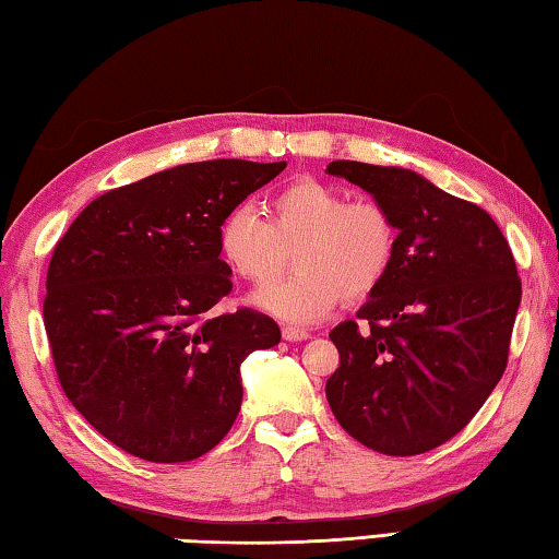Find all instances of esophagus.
I'll return each instance as SVG.
<instances>
[{
	"mask_svg": "<svg viewBox=\"0 0 559 559\" xmlns=\"http://www.w3.org/2000/svg\"><path fill=\"white\" fill-rule=\"evenodd\" d=\"M308 337H310V333L302 328H293V325L283 328V340H288V343H302V340H308Z\"/></svg>",
	"mask_w": 559,
	"mask_h": 559,
	"instance_id": "esophagus-1",
	"label": "esophagus"
}]
</instances>
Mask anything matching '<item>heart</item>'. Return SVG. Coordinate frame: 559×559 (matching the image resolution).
I'll list each match as a JSON object with an SVG mask.
<instances>
[{"instance_id": "1", "label": "heart", "mask_w": 559, "mask_h": 559, "mask_svg": "<svg viewBox=\"0 0 559 559\" xmlns=\"http://www.w3.org/2000/svg\"><path fill=\"white\" fill-rule=\"evenodd\" d=\"M269 214L236 206L219 229V251L236 276L251 283L276 278L293 251L296 271L253 293V306L271 316L318 323L340 298H370L392 271L396 224L380 202H347L343 189L300 177L273 194Z\"/></svg>"}]
</instances>
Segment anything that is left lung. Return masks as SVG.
I'll return each mask as SVG.
<instances>
[{
    "instance_id": "obj_1",
    "label": "left lung",
    "mask_w": 559,
    "mask_h": 559,
    "mask_svg": "<svg viewBox=\"0 0 559 559\" xmlns=\"http://www.w3.org/2000/svg\"><path fill=\"white\" fill-rule=\"evenodd\" d=\"M328 175L392 212V271L330 340L335 419L362 447L414 456L466 427L506 372L520 308L513 251L490 214L414 169L335 159Z\"/></svg>"
}]
</instances>
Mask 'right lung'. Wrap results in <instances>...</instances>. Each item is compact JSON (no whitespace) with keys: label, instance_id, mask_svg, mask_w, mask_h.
I'll return each mask as SVG.
<instances>
[{"label":"right lung","instance_id":"1","mask_svg":"<svg viewBox=\"0 0 559 559\" xmlns=\"http://www.w3.org/2000/svg\"><path fill=\"white\" fill-rule=\"evenodd\" d=\"M286 163L177 165L93 200L56 243L44 325L66 396L132 456H204L241 409V362L281 343L231 293L219 229Z\"/></svg>","mask_w":559,"mask_h":559}]
</instances>
